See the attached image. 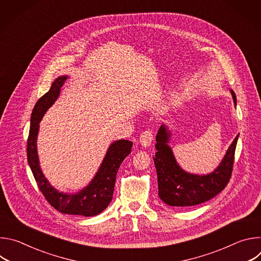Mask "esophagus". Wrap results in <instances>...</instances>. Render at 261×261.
I'll use <instances>...</instances> for the list:
<instances>
[{"label":"esophagus","mask_w":261,"mask_h":261,"mask_svg":"<svg viewBox=\"0 0 261 261\" xmlns=\"http://www.w3.org/2000/svg\"><path fill=\"white\" fill-rule=\"evenodd\" d=\"M152 140H153V132L150 129L144 131L140 135V138H139V142H140L141 146H143V147L150 146L151 143H152Z\"/></svg>","instance_id":"34e87169"}]
</instances>
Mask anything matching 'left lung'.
Here are the masks:
<instances>
[{
  "label": "left lung",
  "instance_id": "1",
  "mask_svg": "<svg viewBox=\"0 0 261 261\" xmlns=\"http://www.w3.org/2000/svg\"><path fill=\"white\" fill-rule=\"evenodd\" d=\"M234 105L237 96L230 90ZM239 135L229 145L217 168L206 174L190 173L176 162L169 145L171 131L162 124L156 136V154L154 163L158 175V194L160 199L170 205L188 207L210 200L226 187L231 176L236 146Z\"/></svg>",
  "mask_w": 261,
  "mask_h": 261
}]
</instances>
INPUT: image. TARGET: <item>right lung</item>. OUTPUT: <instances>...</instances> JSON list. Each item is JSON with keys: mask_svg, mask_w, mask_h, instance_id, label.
Instances as JSON below:
<instances>
[{"mask_svg": "<svg viewBox=\"0 0 261 261\" xmlns=\"http://www.w3.org/2000/svg\"><path fill=\"white\" fill-rule=\"evenodd\" d=\"M68 79V75L58 76L49 91L37 101L34 106L27 146L28 163L40 191L57 211L68 215L93 217L103 212L113 199L119 167L131 153L133 143L126 139L116 140L110 143L98 171L88 186L82 190L75 193H65L53 187L41 170L37 151V137L43 116L59 98L61 89Z\"/></svg>", "mask_w": 261, "mask_h": 261, "instance_id": "obj_1", "label": "right lung"}]
</instances>
